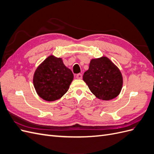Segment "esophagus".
Wrapping results in <instances>:
<instances>
[{
	"instance_id": "esophagus-1",
	"label": "esophagus",
	"mask_w": 154,
	"mask_h": 154,
	"mask_svg": "<svg viewBox=\"0 0 154 154\" xmlns=\"http://www.w3.org/2000/svg\"><path fill=\"white\" fill-rule=\"evenodd\" d=\"M76 78L77 79H82V74H76Z\"/></svg>"
}]
</instances>
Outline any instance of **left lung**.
<instances>
[{"mask_svg": "<svg viewBox=\"0 0 154 154\" xmlns=\"http://www.w3.org/2000/svg\"><path fill=\"white\" fill-rule=\"evenodd\" d=\"M83 80L92 94L102 100L115 98L123 86L122 72L106 57L92 59L89 68L83 74Z\"/></svg>", "mask_w": 154, "mask_h": 154, "instance_id": "8db88e82", "label": "left lung"}]
</instances>
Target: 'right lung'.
<instances>
[{
  "mask_svg": "<svg viewBox=\"0 0 154 154\" xmlns=\"http://www.w3.org/2000/svg\"><path fill=\"white\" fill-rule=\"evenodd\" d=\"M73 78L71 70L65 66L62 59L51 55L36 69L33 85L41 98L53 101L67 92Z\"/></svg>",
  "mask_w": 154,
  "mask_h": 154,
  "instance_id": "right-lung-1",
  "label": "right lung"
}]
</instances>
